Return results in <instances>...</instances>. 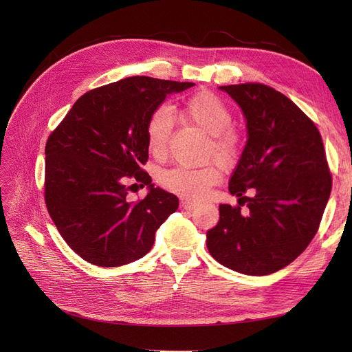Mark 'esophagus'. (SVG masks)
<instances>
[{
    "label": "esophagus",
    "mask_w": 352,
    "mask_h": 352,
    "mask_svg": "<svg viewBox=\"0 0 352 352\" xmlns=\"http://www.w3.org/2000/svg\"><path fill=\"white\" fill-rule=\"evenodd\" d=\"M180 207H182L184 210H194L197 207V202L189 201V199H182L180 201Z\"/></svg>",
    "instance_id": "34e87169"
}]
</instances>
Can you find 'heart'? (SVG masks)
Returning a JSON list of instances; mask_svg holds the SVG:
<instances>
[{"label":"heart","mask_w":352,"mask_h":352,"mask_svg":"<svg viewBox=\"0 0 352 352\" xmlns=\"http://www.w3.org/2000/svg\"><path fill=\"white\" fill-rule=\"evenodd\" d=\"M182 113L188 122L210 135L207 160H214L225 168L238 163L243 151V136L230 126L233 114L225 101L210 91H199L186 100ZM175 117L167 107H158L148 117L145 140L148 151L154 158L164 160L167 157ZM220 179V167L210 163L202 167L177 166L164 170L160 173L158 182L170 192L188 199H201Z\"/></svg>","instance_id":"1"}]
</instances>
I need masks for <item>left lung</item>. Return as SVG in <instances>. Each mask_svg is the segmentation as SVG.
<instances>
[{
	"mask_svg": "<svg viewBox=\"0 0 352 352\" xmlns=\"http://www.w3.org/2000/svg\"><path fill=\"white\" fill-rule=\"evenodd\" d=\"M220 89L242 109L248 141L229 180L238 206H219L207 248L228 269L270 274L301 255L320 226L332 190L322 135L295 102L269 85Z\"/></svg>",
	"mask_w": 352,
	"mask_h": 352,
	"instance_id": "8db88e82",
	"label": "left lung"
}]
</instances>
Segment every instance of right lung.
Wrapping results in <instances>:
<instances>
[{"label": "right lung", "mask_w": 352, "mask_h": 352, "mask_svg": "<svg viewBox=\"0 0 352 352\" xmlns=\"http://www.w3.org/2000/svg\"><path fill=\"white\" fill-rule=\"evenodd\" d=\"M192 82L132 76L83 94L45 145L44 198L61 238L100 267L129 264L153 248L155 232L179 207L176 195L154 188L145 124L167 95ZM148 186L129 201L133 187Z\"/></svg>", "instance_id": "add662e5"}]
</instances>
